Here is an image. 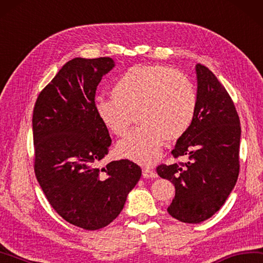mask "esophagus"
<instances>
[{
  "label": "esophagus",
  "mask_w": 263,
  "mask_h": 263,
  "mask_svg": "<svg viewBox=\"0 0 263 263\" xmlns=\"http://www.w3.org/2000/svg\"><path fill=\"white\" fill-rule=\"evenodd\" d=\"M142 176H144L145 178H156L157 174L151 168H144L142 169Z\"/></svg>",
  "instance_id": "1"
}]
</instances>
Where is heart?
I'll list each match as a JSON object with an SVG mask.
<instances>
[{"label": "heart", "instance_id": "obj_1", "mask_svg": "<svg viewBox=\"0 0 263 263\" xmlns=\"http://www.w3.org/2000/svg\"><path fill=\"white\" fill-rule=\"evenodd\" d=\"M112 98L95 102V112L109 131L125 135L136 114L139 125L118 142L119 154L140 163L160 155L163 140L175 141L192 125L197 95L183 73L165 65H135L119 76Z\"/></svg>", "mask_w": 263, "mask_h": 263}]
</instances>
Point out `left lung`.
Masks as SVG:
<instances>
[{"instance_id":"1","label":"left lung","mask_w":263,"mask_h":263,"mask_svg":"<svg viewBox=\"0 0 263 263\" xmlns=\"http://www.w3.org/2000/svg\"><path fill=\"white\" fill-rule=\"evenodd\" d=\"M197 108L192 125L177 140L171 154L187 162L160 164V177L175 185L168 207L184 223H201L219 211L239 175L240 121L232 99L207 66H195Z\"/></svg>"}]
</instances>
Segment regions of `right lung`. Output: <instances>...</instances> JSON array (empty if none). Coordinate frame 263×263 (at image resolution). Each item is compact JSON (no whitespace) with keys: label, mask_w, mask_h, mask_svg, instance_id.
Listing matches in <instances>:
<instances>
[{"label":"right lung","mask_w":263,"mask_h":263,"mask_svg":"<svg viewBox=\"0 0 263 263\" xmlns=\"http://www.w3.org/2000/svg\"><path fill=\"white\" fill-rule=\"evenodd\" d=\"M114 65L110 57L69 61L33 109L35 177L55 212L85 230L110 224L141 176L126 159L99 168L111 138L95 112V93Z\"/></svg>","instance_id":"add662e5"}]
</instances>
